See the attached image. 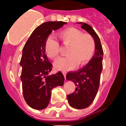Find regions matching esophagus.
Returning a JSON list of instances; mask_svg holds the SVG:
<instances>
[{"instance_id":"esophagus-1","label":"esophagus","mask_w":126,"mask_h":126,"mask_svg":"<svg viewBox=\"0 0 126 126\" xmlns=\"http://www.w3.org/2000/svg\"><path fill=\"white\" fill-rule=\"evenodd\" d=\"M63 75H64V77H65V79H66V75H67V72L64 71V72H63Z\"/></svg>"}]
</instances>
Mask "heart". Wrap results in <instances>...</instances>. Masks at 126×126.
I'll return each instance as SVG.
<instances>
[{"mask_svg":"<svg viewBox=\"0 0 126 126\" xmlns=\"http://www.w3.org/2000/svg\"><path fill=\"white\" fill-rule=\"evenodd\" d=\"M58 36L63 46L67 47V56L55 61L54 67L56 70H73L78 65L79 67H82L90 62L95 49V42L92 35L84 34L78 29L69 27L61 31ZM44 51L47 57L51 59H55L59 57V44L52 35L48 36L46 40Z\"/></svg>","mask_w":126,"mask_h":126,"instance_id":"obj_1","label":"heart"}]
</instances>
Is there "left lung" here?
<instances>
[{
	"label": "left lung",
	"mask_w": 126,
	"mask_h": 126,
	"mask_svg": "<svg viewBox=\"0 0 126 126\" xmlns=\"http://www.w3.org/2000/svg\"><path fill=\"white\" fill-rule=\"evenodd\" d=\"M81 28L86 30L94 38L95 51L92 59L87 65L79 71L69 72L66 79L73 81L76 87L73 94L67 95L69 104L73 108L82 109L92 103L99 87L100 77L103 69V50L99 36L92 27L80 22Z\"/></svg>",
	"instance_id": "8db88e82"
}]
</instances>
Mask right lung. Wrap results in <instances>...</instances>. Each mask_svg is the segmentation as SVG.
<instances>
[{"instance_id":"right-lung-1","label":"right lung","mask_w":126,"mask_h":126,"mask_svg":"<svg viewBox=\"0 0 126 126\" xmlns=\"http://www.w3.org/2000/svg\"><path fill=\"white\" fill-rule=\"evenodd\" d=\"M66 23L63 21L44 23L34 29L23 48L20 61L23 94L27 103L34 109L47 107L52 89L64 84L65 79L61 72L48 75L53 65L46 55L44 43L52 31Z\"/></svg>"}]
</instances>
